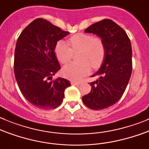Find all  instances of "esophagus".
Wrapping results in <instances>:
<instances>
[{
	"mask_svg": "<svg viewBox=\"0 0 149 149\" xmlns=\"http://www.w3.org/2000/svg\"><path fill=\"white\" fill-rule=\"evenodd\" d=\"M71 84L73 85V86H78V85L80 84V82H76V81H71Z\"/></svg>",
	"mask_w": 149,
	"mask_h": 149,
	"instance_id": "34e87169",
	"label": "esophagus"
}]
</instances>
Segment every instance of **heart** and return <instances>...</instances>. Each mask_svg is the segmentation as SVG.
<instances>
[{"instance_id": "obj_1", "label": "heart", "mask_w": 149, "mask_h": 149, "mask_svg": "<svg viewBox=\"0 0 149 149\" xmlns=\"http://www.w3.org/2000/svg\"><path fill=\"white\" fill-rule=\"evenodd\" d=\"M68 42L69 45L64 41H59L56 44L55 52L58 60L62 63H68L73 52L80 50L78 58L80 61L72 62L63 68L62 74L66 78L79 80L88 73L91 66L97 68L102 64L105 56V46L102 39L79 33L69 38Z\"/></svg>"}]
</instances>
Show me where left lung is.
Masks as SVG:
<instances>
[{
  "instance_id": "obj_1",
  "label": "left lung",
  "mask_w": 149,
  "mask_h": 149,
  "mask_svg": "<svg viewBox=\"0 0 149 149\" xmlns=\"http://www.w3.org/2000/svg\"><path fill=\"white\" fill-rule=\"evenodd\" d=\"M85 32L102 39L105 56L99 70L91 76L99 78L90 83L91 91L82 100L92 110H102L121 98L130 81L132 70L131 42L124 29L111 19L96 22Z\"/></svg>"
}]
</instances>
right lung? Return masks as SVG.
I'll list each match as a JSON object with an SVG mask.
<instances>
[{
	"mask_svg": "<svg viewBox=\"0 0 149 149\" xmlns=\"http://www.w3.org/2000/svg\"><path fill=\"white\" fill-rule=\"evenodd\" d=\"M46 19H36L22 31L15 51V75L24 97L35 107L54 109L63 102L70 82L52 80L61 69L55 54L57 42L69 34Z\"/></svg>",
	"mask_w": 149,
	"mask_h": 149,
	"instance_id": "obj_1",
	"label": "right lung"
}]
</instances>
